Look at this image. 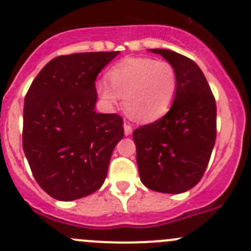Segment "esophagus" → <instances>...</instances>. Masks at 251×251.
Here are the masks:
<instances>
[{"label": "esophagus", "mask_w": 251, "mask_h": 251, "mask_svg": "<svg viewBox=\"0 0 251 251\" xmlns=\"http://www.w3.org/2000/svg\"><path fill=\"white\" fill-rule=\"evenodd\" d=\"M123 128H124V134H126V135H130V134H132L133 128L130 127L129 124H128V123H124V124H123Z\"/></svg>", "instance_id": "34e87169"}]
</instances>
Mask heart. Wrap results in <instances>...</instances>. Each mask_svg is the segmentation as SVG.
Instances as JSON below:
<instances>
[{"label":"heart","instance_id":"b5f03b06","mask_svg":"<svg viewBox=\"0 0 251 251\" xmlns=\"http://www.w3.org/2000/svg\"><path fill=\"white\" fill-rule=\"evenodd\" d=\"M109 85L99 82L97 95L106 106L114 107L123 97L128 116L150 123L168 113L177 92V75L170 63L148 56L126 58L107 74Z\"/></svg>","mask_w":251,"mask_h":251}]
</instances>
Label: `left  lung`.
Instances as JSON below:
<instances>
[{"instance_id": "left-lung-1", "label": "left lung", "mask_w": 251, "mask_h": 251, "mask_svg": "<svg viewBox=\"0 0 251 251\" xmlns=\"http://www.w3.org/2000/svg\"><path fill=\"white\" fill-rule=\"evenodd\" d=\"M175 68L177 92L163 118L133 133L140 181L156 192L182 193L200 182L216 143L217 107L200 66L169 49H149Z\"/></svg>"}]
</instances>
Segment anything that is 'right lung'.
Returning <instances> with one entry per match:
<instances>
[{
	"instance_id": "1",
	"label": "right lung",
	"mask_w": 251,
	"mask_h": 251,
	"mask_svg": "<svg viewBox=\"0 0 251 251\" xmlns=\"http://www.w3.org/2000/svg\"><path fill=\"white\" fill-rule=\"evenodd\" d=\"M119 51L54 58L30 85L23 109V150L33 176L52 199L74 201L103 185L123 138V119L97 113L95 80Z\"/></svg>"
}]
</instances>
